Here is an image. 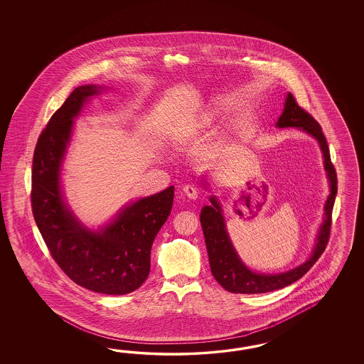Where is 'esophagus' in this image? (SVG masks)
I'll return each instance as SVG.
<instances>
[{"label": "esophagus", "mask_w": 364, "mask_h": 364, "mask_svg": "<svg viewBox=\"0 0 364 364\" xmlns=\"http://www.w3.org/2000/svg\"><path fill=\"white\" fill-rule=\"evenodd\" d=\"M183 193H185L186 196H187L188 199H196L198 195H199V191H198L196 186L193 185H186L185 187H183Z\"/></svg>", "instance_id": "esophagus-1"}]
</instances>
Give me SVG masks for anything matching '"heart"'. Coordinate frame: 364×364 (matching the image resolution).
Wrapping results in <instances>:
<instances>
[{
  "label": "heart",
  "instance_id": "obj_1",
  "mask_svg": "<svg viewBox=\"0 0 364 364\" xmlns=\"http://www.w3.org/2000/svg\"><path fill=\"white\" fill-rule=\"evenodd\" d=\"M213 114H215V112L213 110H209L208 113L205 114V116L203 117L200 119V124H208L209 121L213 118Z\"/></svg>",
  "mask_w": 364,
  "mask_h": 364
}]
</instances>
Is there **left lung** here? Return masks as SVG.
<instances>
[{
	"instance_id": "left-lung-1",
	"label": "left lung",
	"mask_w": 364,
	"mask_h": 364,
	"mask_svg": "<svg viewBox=\"0 0 364 364\" xmlns=\"http://www.w3.org/2000/svg\"><path fill=\"white\" fill-rule=\"evenodd\" d=\"M276 126L281 129L298 127L303 132H309V135H312L318 141L324 156V168L331 186V193L325 203L324 221L318 230L315 248L304 263L291 271L279 274L256 273L250 271L242 263L237 251L232 247L229 234L226 232L221 205L216 196H210V205L203 207L200 213V224L208 251L210 271L217 282L225 290L235 294H262L291 285L293 282L303 277L311 269V267L316 263L317 259L324 252L329 240L333 205L337 193V173L331 161L329 148L321 126L317 124L316 119L309 112L298 105L294 96L290 92L287 93L285 108Z\"/></svg>"
}]
</instances>
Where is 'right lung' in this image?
Here are the masks:
<instances>
[{
    "label": "right lung",
    "mask_w": 364,
    "mask_h": 364,
    "mask_svg": "<svg viewBox=\"0 0 364 364\" xmlns=\"http://www.w3.org/2000/svg\"><path fill=\"white\" fill-rule=\"evenodd\" d=\"M101 88H75L40 134L32 161V213L50 255L69 279L95 293L124 295L147 279L152 243L171 215L174 187L132 203L99 232L73 215L62 196V161L74 118Z\"/></svg>",
    "instance_id": "1"
}]
</instances>
